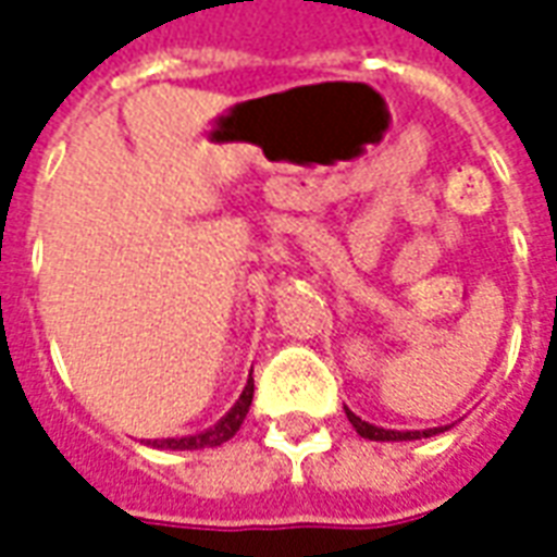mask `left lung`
Returning <instances> with one entry per match:
<instances>
[{"mask_svg": "<svg viewBox=\"0 0 557 557\" xmlns=\"http://www.w3.org/2000/svg\"><path fill=\"white\" fill-rule=\"evenodd\" d=\"M346 418H349V423L358 430V435H363V438H370V442H414V438H430V435H435V432H444L447 426H438V430H423V432H397V430H382V426H373V423H367V420H361L355 411L346 409Z\"/></svg>", "mask_w": 557, "mask_h": 557, "instance_id": "obj_1", "label": "left lung"}]
</instances>
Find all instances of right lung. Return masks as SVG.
<instances>
[{"mask_svg": "<svg viewBox=\"0 0 557 557\" xmlns=\"http://www.w3.org/2000/svg\"><path fill=\"white\" fill-rule=\"evenodd\" d=\"M250 403H253V379L247 382L244 387L242 399L232 406V411L226 418L214 423L211 430L199 432V435H184V438H160V442H151L154 447H170V450H199V447H218V444L230 442L232 435L238 432V426L247 418V411H250Z\"/></svg>", "mask_w": 557, "mask_h": 557, "instance_id": "right-lung-1", "label": "right lung"}]
</instances>
